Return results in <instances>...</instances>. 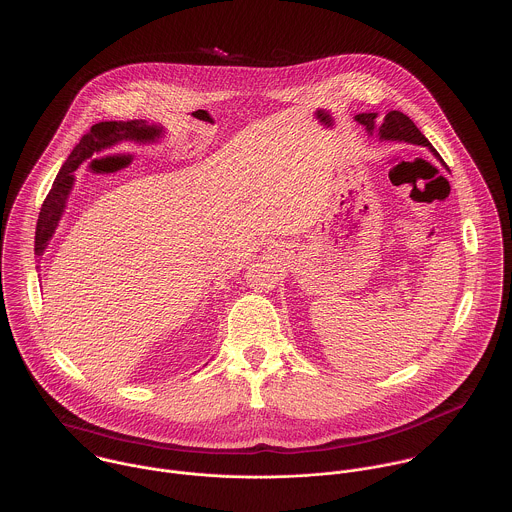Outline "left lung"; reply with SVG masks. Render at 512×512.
<instances>
[{
    "label": "left lung",
    "mask_w": 512,
    "mask_h": 512,
    "mask_svg": "<svg viewBox=\"0 0 512 512\" xmlns=\"http://www.w3.org/2000/svg\"><path fill=\"white\" fill-rule=\"evenodd\" d=\"M374 118L376 114H359L357 120L366 126V130H374ZM378 136L380 140H392V142H410V144H418V146H428L439 157L438 151L430 146V142L426 140V136L416 128V124L402 112L392 110L386 114L382 126L378 128Z\"/></svg>",
    "instance_id": "8db88e82"
}]
</instances>
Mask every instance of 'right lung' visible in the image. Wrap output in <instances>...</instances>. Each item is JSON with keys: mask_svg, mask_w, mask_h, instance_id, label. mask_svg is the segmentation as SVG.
I'll return each instance as SVG.
<instances>
[{"mask_svg": "<svg viewBox=\"0 0 512 512\" xmlns=\"http://www.w3.org/2000/svg\"><path fill=\"white\" fill-rule=\"evenodd\" d=\"M159 128L147 126L146 122L132 120V122H100L90 128L86 136H82L80 144L74 147L73 153L61 167L57 179L53 181V187L43 201L39 220H37V232H35V254L43 256L49 238L53 236L59 219L65 209L67 195L71 193L73 187V171L94 151L102 147L112 146L118 142H144V140H153L159 136Z\"/></svg>", "mask_w": 512, "mask_h": 512, "instance_id": "1", "label": "right lung"}]
</instances>
